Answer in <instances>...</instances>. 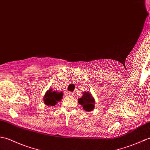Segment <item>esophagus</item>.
<instances>
[{
    "mask_svg": "<svg viewBox=\"0 0 150 150\" xmlns=\"http://www.w3.org/2000/svg\"><path fill=\"white\" fill-rule=\"evenodd\" d=\"M67 95L69 97H72L73 96H74V93H71V92H68V93H67Z\"/></svg>",
    "mask_w": 150,
    "mask_h": 150,
    "instance_id": "1",
    "label": "esophagus"
}]
</instances>
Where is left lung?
<instances>
[{"instance_id":"left-lung-1","label":"left lung","mask_w":150,"mask_h":150,"mask_svg":"<svg viewBox=\"0 0 150 150\" xmlns=\"http://www.w3.org/2000/svg\"><path fill=\"white\" fill-rule=\"evenodd\" d=\"M78 102L82 106L83 110L88 112L93 110L95 107V99L89 91L82 93V96L81 98H79Z\"/></svg>"}]
</instances>
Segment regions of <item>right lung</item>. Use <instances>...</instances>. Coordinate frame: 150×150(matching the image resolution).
Masks as SVG:
<instances>
[{"mask_svg":"<svg viewBox=\"0 0 150 150\" xmlns=\"http://www.w3.org/2000/svg\"><path fill=\"white\" fill-rule=\"evenodd\" d=\"M63 93L54 91L52 89H49L45 93L43 97V101L45 105L47 106H54L58 102H60L62 98Z\"/></svg>","mask_w":150,"mask_h":150,"instance_id":"right-lung-1","label":"right lung"}]
</instances>
